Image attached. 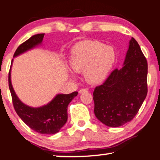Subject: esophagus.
<instances>
[{
  "label": "esophagus",
  "instance_id": "34e87169",
  "mask_svg": "<svg viewBox=\"0 0 160 160\" xmlns=\"http://www.w3.org/2000/svg\"><path fill=\"white\" fill-rule=\"evenodd\" d=\"M86 92H88V90L86 89V88H82V89L79 91V94H82V93H85Z\"/></svg>",
  "mask_w": 160,
  "mask_h": 160
}]
</instances>
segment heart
Segmentation results:
<instances>
[{"label": "heart", "instance_id": "obj_1", "mask_svg": "<svg viewBox=\"0 0 160 160\" xmlns=\"http://www.w3.org/2000/svg\"><path fill=\"white\" fill-rule=\"evenodd\" d=\"M115 60L116 54L112 46L97 40H86L72 48L69 64L75 73L83 72L87 82L99 84L106 80Z\"/></svg>", "mask_w": 160, "mask_h": 160}]
</instances>
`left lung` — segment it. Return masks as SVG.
<instances>
[{"instance_id":"8db88e82","label":"left lung","mask_w":160,"mask_h":160,"mask_svg":"<svg viewBox=\"0 0 160 160\" xmlns=\"http://www.w3.org/2000/svg\"><path fill=\"white\" fill-rule=\"evenodd\" d=\"M148 63L131 38L120 69H115L93 93L94 114L107 126L120 127L136 116L146 98Z\"/></svg>"}]
</instances>
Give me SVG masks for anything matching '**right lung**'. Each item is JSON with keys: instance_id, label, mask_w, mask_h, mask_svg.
Wrapping results in <instances>:
<instances>
[{"instance_id": "add662e5", "label": "right lung", "mask_w": 160, "mask_h": 160, "mask_svg": "<svg viewBox=\"0 0 160 160\" xmlns=\"http://www.w3.org/2000/svg\"><path fill=\"white\" fill-rule=\"evenodd\" d=\"M45 34H38L18 46L14 58L41 45ZM13 59L12 60L11 68ZM11 68L9 73V87L14 108L20 118L30 128L43 134H54L66 124L68 119L67 108L69 102L78 95V92L71 94H57L48 103L40 107H31L18 98L11 81Z\"/></svg>"}]
</instances>
